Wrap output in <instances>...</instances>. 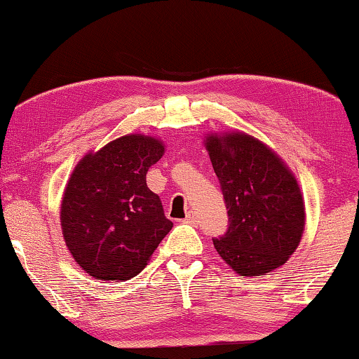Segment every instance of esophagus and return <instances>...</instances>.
I'll use <instances>...</instances> for the list:
<instances>
[{"mask_svg": "<svg viewBox=\"0 0 359 359\" xmlns=\"http://www.w3.org/2000/svg\"><path fill=\"white\" fill-rule=\"evenodd\" d=\"M184 222L186 224H198L199 222V220H198V215H196L194 212H189L188 215H186V219H184Z\"/></svg>", "mask_w": 359, "mask_h": 359, "instance_id": "1", "label": "esophagus"}]
</instances>
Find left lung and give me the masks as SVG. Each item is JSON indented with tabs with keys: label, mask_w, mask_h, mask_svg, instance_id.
I'll return each instance as SVG.
<instances>
[{
	"label": "left lung",
	"mask_w": 359,
	"mask_h": 359,
	"mask_svg": "<svg viewBox=\"0 0 359 359\" xmlns=\"http://www.w3.org/2000/svg\"><path fill=\"white\" fill-rule=\"evenodd\" d=\"M205 149L229 215L227 232L212 238L217 253L242 276L279 268L297 248L306 222L296 178L250 135H210Z\"/></svg>",
	"instance_id": "8db88e82"
}]
</instances>
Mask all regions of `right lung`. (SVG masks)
Here are the masks:
<instances>
[{"mask_svg":"<svg viewBox=\"0 0 359 359\" xmlns=\"http://www.w3.org/2000/svg\"><path fill=\"white\" fill-rule=\"evenodd\" d=\"M163 151L160 140L126 135L76 165L60 220L68 250L90 276L134 278L173 227L145 180Z\"/></svg>","mask_w":359,"mask_h":359,"instance_id":"add662e5","label":"right lung"}]
</instances>
